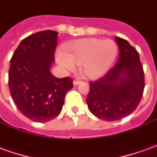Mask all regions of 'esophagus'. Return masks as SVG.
<instances>
[{"mask_svg": "<svg viewBox=\"0 0 157 157\" xmlns=\"http://www.w3.org/2000/svg\"><path fill=\"white\" fill-rule=\"evenodd\" d=\"M81 82H80V81H78V80H75V81L73 82V85L77 86L79 85V84H81Z\"/></svg>", "mask_w": 157, "mask_h": 157, "instance_id": "obj_1", "label": "esophagus"}]
</instances>
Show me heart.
<instances>
[{
  "label": "heart",
  "mask_w": 157,
  "mask_h": 157,
  "mask_svg": "<svg viewBox=\"0 0 157 157\" xmlns=\"http://www.w3.org/2000/svg\"><path fill=\"white\" fill-rule=\"evenodd\" d=\"M65 54L59 53L57 62L65 70L72 71L75 65L86 77L98 79L108 71L118 55V47L112 40L84 39L66 44Z\"/></svg>",
  "instance_id": "obj_1"
}]
</instances>
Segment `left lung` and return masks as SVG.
<instances>
[{
	"instance_id": "8db88e82",
	"label": "left lung",
	"mask_w": 157,
	"mask_h": 157,
	"mask_svg": "<svg viewBox=\"0 0 157 157\" xmlns=\"http://www.w3.org/2000/svg\"><path fill=\"white\" fill-rule=\"evenodd\" d=\"M119 58L105 75L90 82L86 104L100 119L116 121L135 111L145 88L144 71L138 51L125 39L116 37Z\"/></svg>"
}]
</instances>
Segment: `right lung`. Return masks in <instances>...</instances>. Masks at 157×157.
Wrapping results in <instances>:
<instances>
[{
  "label": "right lung",
  "mask_w": 157,
  "mask_h": 157,
  "mask_svg": "<svg viewBox=\"0 0 157 157\" xmlns=\"http://www.w3.org/2000/svg\"><path fill=\"white\" fill-rule=\"evenodd\" d=\"M57 36L52 30L33 33L22 39L11 59L10 93L17 109L32 121L44 123L57 117L73 87L71 78H57L49 71Z\"/></svg>",
  "instance_id": "add662e5"
}]
</instances>
